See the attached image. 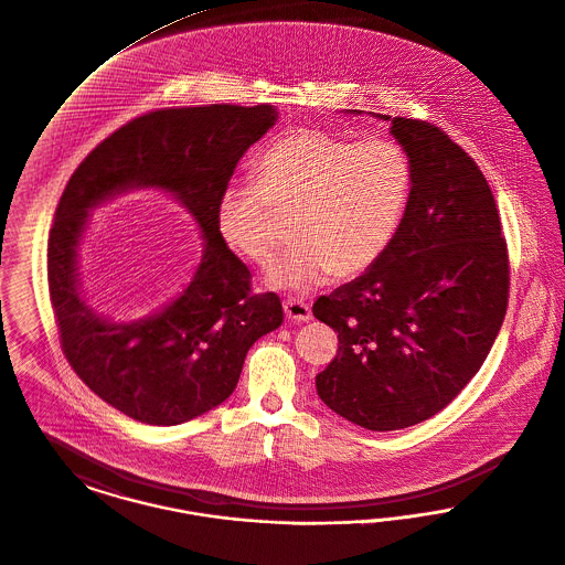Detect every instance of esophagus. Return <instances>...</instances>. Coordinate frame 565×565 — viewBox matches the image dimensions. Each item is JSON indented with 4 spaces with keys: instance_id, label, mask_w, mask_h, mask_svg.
Returning <instances> with one entry per match:
<instances>
[{
    "instance_id": "obj_1",
    "label": "esophagus",
    "mask_w": 565,
    "mask_h": 565,
    "mask_svg": "<svg viewBox=\"0 0 565 565\" xmlns=\"http://www.w3.org/2000/svg\"><path fill=\"white\" fill-rule=\"evenodd\" d=\"M284 311L290 322H307L311 320V307L297 299L284 300Z\"/></svg>"
}]
</instances>
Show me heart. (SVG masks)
<instances>
[{"label":"heart","mask_w":565,"mask_h":565,"mask_svg":"<svg viewBox=\"0 0 565 565\" xmlns=\"http://www.w3.org/2000/svg\"><path fill=\"white\" fill-rule=\"evenodd\" d=\"M414 185L407 151L388 138L348 140L313 128L279 136L254 164V181L226 185L217 233L247 263L268 270L297 247L270 284L313 290L332 273L354 277L391 247Z\"/></svg>","instance_id":"heart-1"}]
</instances>
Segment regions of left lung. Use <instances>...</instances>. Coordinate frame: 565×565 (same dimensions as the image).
Listing matches in <instances>:
<instances>
[{
    "label": "left lung",
    "mask_w": 565,
    "mask_h": 565,
    "mask_svg": "<svg viewBox=\"0 0 565 565\" xmlns=\"http://www.w3.org/2000/svg\"><path fill=\"white\" fill-rule=\"evenodd\" d=\"M375 117L391 121L414 185L384 256L313 302L339 332L316 388L345 420L397 431L435 416L478 373L505 316L510 268L478 164L427 121Z\"/></svg>",
    "instance_id": "obj_1"
}]
</instances>
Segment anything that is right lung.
Segmentation results:
<instances>
[{
  "mask_svg": "<svg viewBox=\"0 0 565 565\" xmlns=\"http://www.w3.org/2000/svg\"><path fill=\"white\" fill-rule=\"evenodd\" d=\"M277 121V108L188 106L136 117L81 162L49 234V292L62 350L108 405L145 425L188 423L233 395L249 348L281 327L275 292L254 295L252 273L217 233V202L243 153ZM158 189L198 222L203 258L179 298L140 321H113L84 297L77 247L106 199Z\"/></svg>",
  "mask_w": 565,
  "mask_h": 565,
  "instance_id": "obj_1",
  "label": "right lung"
}]
</instances>
